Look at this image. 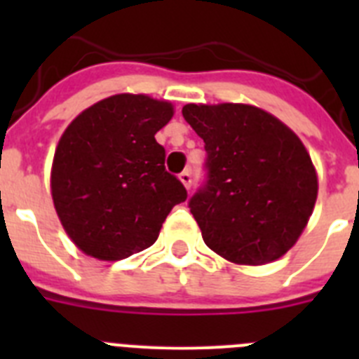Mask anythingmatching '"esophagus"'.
<instances>
[{
    "label": "esophagus",
    "instance_id": "obj_1",
    "mask_svg": "<svg viewBox=\"0 0 359 359\" xmlns=\"http://www.w3.org/2000/svg\"><path fill=\"white\" fill-rule=\"evenodd\" d=\"M180 182L183 183V187H185L187 190L190 189V185H192V176H190L189 170H183V172L180 174Z\"/></svg>",
    "mask_w": 359,
    "mask_h": 359
}]
</instances>
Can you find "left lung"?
<instances>
[{
  "label": "left lung",
  "instance_id": "1",
  "mask_svg": "<svg viewBox=\"0 0 359 359\" xmlns=\"http://www.w3.org/2000/svg\"><path fill=\"white\" fill-rule=\"evenodd\" d=\"M182 113L207 151L208 183L189 203L205 244L233 264L286 255L318 196L302 140L252 104H187Z\"/></svg>",
  "mask_w": 359,
  "mask_h": 359
}]
</instances>
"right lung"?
Masks as SVG:
<instances>
[{"instance_id": "1", "label": "right lung", "mask_w": 359, "mask_h": 359, "mask_svg": "<svg viewBox=\"0 0 359 359\" xmlns=\"http://www.w3.org/2000/svg\"><path fill=\"white\" fill-rule=\"evenodd\" d=\"M174 106L118 93L84 109L59 138L50 170L53 207L72 243L98 261H120L156 243L161 224L187 199L165 170L154 135Z\"/></svg>"}]
</instances>
